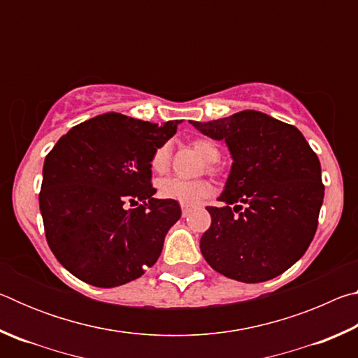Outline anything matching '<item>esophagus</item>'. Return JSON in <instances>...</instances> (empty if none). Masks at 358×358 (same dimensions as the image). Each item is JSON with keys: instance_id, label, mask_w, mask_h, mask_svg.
<instances>
[{"instance_id": "obj_1", "label": "esophagus", "mask_w": 358, "mask_h": 358, "mask_svg": "<svg viewBox=\"0 0 358 358\" xmlns=\"http://www.w3.org/2000/svg\"><path fill=\"white\" fill-rule=\"evenodd\" d=\"M192 208L189 207V205H181V213H183V216H187L189 215V211H191Z\"/></svg>"}]
</instances>
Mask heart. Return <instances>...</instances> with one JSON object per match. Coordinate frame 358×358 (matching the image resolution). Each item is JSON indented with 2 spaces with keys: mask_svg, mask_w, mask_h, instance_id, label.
I'll return each mask as SVG.
<instances>
[{
  "mask_svg": "<svg viewBox=\"0 0 358 358\" xmlns=\"http://www.w3.org/2000/svg\"><path fill=\"white\" fill-rule=\"evenodd\" d=\"M191 148L196 151L202 159L207 162V169L210 172L215 171V162H217L221 156L220 147L211 138H194L191 142ZM171 166V150L166 145L156 148L151 155L150 169L155 173H164ZM211 192V185L207 180H181V178H162L157 181V196L164 201H173L181 205H192L202 201Z\"/></svg>",
  "mask_w": 358,
  "mask_h": 358,
  "instance_id": "heart-1",
  "label": "heart"
}]
</instances>
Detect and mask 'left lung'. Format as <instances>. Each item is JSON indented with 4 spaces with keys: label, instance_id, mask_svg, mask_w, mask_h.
Masks as SVG:
<instances>
[{
    "label": "left lung",
    "instance_id": "left-lung-1",
    "mask_svg": "<svg viewBox=\"0 0 358 358\" xmlns=\"http://www.w3.org/2000/svg\"><path fill=\"white\" fill-rule=\"evenodd\" d=\"M202 134L227 143L232 169L201 251L215 268L241 282H262L292 266L314 238L324 185L320 162L292 124L256 110L208 123Z\"/></svg>",
    "mask_w": 358,
    "mask_h": 358
}]
</instances>
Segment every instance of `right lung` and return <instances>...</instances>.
Here are the masks:
<instances>
[{"label": "right lung", "instance_id": "right-lung-1", "mask_svg": "<svg viewBox=\"0 0 358 358\" xmlns=\"http://www.w3.org/2000/svg\"><path fill=\"white\" fill-rule=\"evenodd\" d=\"M178 123L99 115L74 126L45 156L39 192L45 238L78 280L117 287L161 256L181 208L153 197L150 159Z\"/></svg>", "mask_w": 358, "mask_h": 358}]
</instances>
